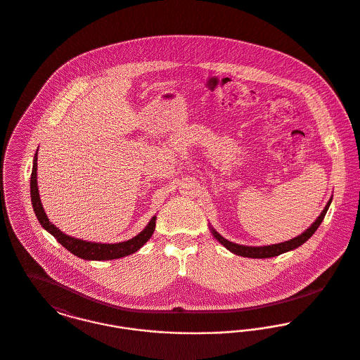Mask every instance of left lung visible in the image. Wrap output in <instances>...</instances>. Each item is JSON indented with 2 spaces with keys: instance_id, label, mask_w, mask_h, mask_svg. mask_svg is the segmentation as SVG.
<instances>
[{
  "instance_id": "1",
  "label": "left lung",
  "mask_w": 360,
  "mask_h": 360,
  "mask_svg": "<svg viewBox=\"0 0 360 360\" xmlns=\"http://www.w3.org/2000/svg\"><path fill=\"white\" fill-rule=\"evenodd\" d=\"M331 200L333 198H330V200L327 201L324 210L320 212L319 217L316 218V221L305 231L302 232L301 235H298L297 238L294 239L287 240V241H283L279 244H271V245H259V247H254V245H243V244H236L233 241H229V240L222 238L212 226H210V231L212 233V236L215 239L218 240L226 250H229L231 252L240 255V257H247V258H272V257H278L280 254H284L287 251H291V250H295L298 248L300 245H302L305 241L308 239H311V236L316 232V229L319 228L320 224L323 222L324 219V215L331 204Z\"/></svg>"
}]
</instances>
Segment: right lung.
<instances>
[{
    "label": "right lung",
    "mask_w": 360,
    "mask_h": 360,
    "mask_svg": "<svg viewBox=\"0 0 360 360\" xmlns=\"http://www.w3.org/2000/svg\"><path fill=\"white\" fill-rule=\"evenodd\" d=\"M37 153L34 155L33 160V171L30 178V195H32V204L36 212V217L41 224V226L51 233L55 239L58 240L66 250L73 252L76 257L81 259L88 261H109V259H117L127 255L134 254L138 251L148 240L152 238L155 228H156V215L149 221V224L145 226V229L136 235L132 239L125 240L121 243H95V241H85V240L72 238L62 231H59L52 222H49L44 207L41 204L39 186H37Z\"/></svg>",
    "instance_id": "add662e5"
}]
</instances>
